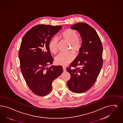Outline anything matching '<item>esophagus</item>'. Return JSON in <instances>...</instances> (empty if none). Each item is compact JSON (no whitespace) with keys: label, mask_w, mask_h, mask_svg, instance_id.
<instances>
[{"label":"esophagus","mask_w":123,"mask_h":123,"mask_svg":"<svg viewBox=\"0 0 123 123\" xmlns=\"http://www.w3.org/2000/svg\"><path fill=\"white\" fill-rule=\"evenodd\" d=\"M63 71H66V68L65 67H63Z\"/></svg>","instance_id":"obj_1"}]
</instances>
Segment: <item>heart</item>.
<instances>
[{"mask_svg": "<svg viewBox=\"0 0 123 123\" xmlns=\"http://www.w3.org/2000/svg\"><path fill=\"white\" fill-rule=\"evenodd\" d=\"M61 37L64 41L70 44V47L72 52L78 53L82 47V43L79 39V34L75 30L67 29L61 34ZM58 40L56 38H52L50 42L48 47L50 51L53 54L57 52ZM74 59V55L71 52L65 54L60 53L55 56V63L61 66H66L71 63Z\"/></svg>", "mask_w": 123, "mask_h": 123, "instance_id": "heart-1", "label": "heart"}]
</instances>
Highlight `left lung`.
<instances>
[{
	"label": "left lung",
	"mask_w": 123,
	"mask_h": 123,
	"mask_svg": "<svg viewBox=\"0 0 123 123\" xmlns=\"http://www.w3.org/2000/svg\"><path fill=\"white\" fill-rule=\"evenodd\" d=\"M71 28L77 30L82 42L78 55L67 68L71 75L67 84L71 91L81 93L93 86L99 75L103 65V47L97 33L88 24L79 23Z\"/></svg>",
	"instance_id": "obj_1"
}]
</instances>
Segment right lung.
<instances>
[{
    "label": "right lung",
    "instance_id": "obj_1",
    "mask_svg": "<svg viewBox=\"0 0 123 123\" xmlns=\"http://www.w3.org/2000/svg\"><path fill=\"white\" fill-rule=\"evenodd\" d=\"M62 28L39 24L27 32L22 40L18 53L20 69L28 86L37 95L49 94L52 81L63 72L61 66L48 67L53 61L49 44Z\"/></svg>",
    "mask_w": 123,
    "mask_h": 123
}]
</instances>
